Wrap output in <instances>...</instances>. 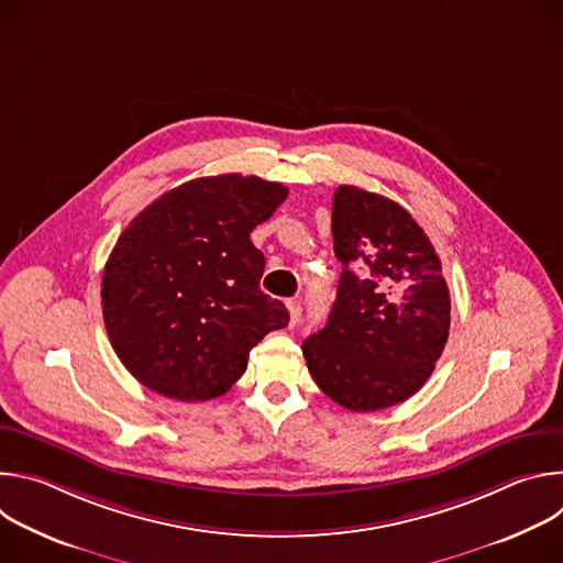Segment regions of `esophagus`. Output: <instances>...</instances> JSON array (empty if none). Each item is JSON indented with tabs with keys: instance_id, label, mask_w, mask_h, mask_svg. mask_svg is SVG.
Instances as JSON below:
<instances>
[{
	"instance_id": "1",
	"label": "esophagus",
	"mask_w": 563,
	"mask_h": 563,
	"mask_svg": "<svg viewBox=\"0 0 563 563\" xmlns=\"http://www.w3.org/2000/svg\"><path fill=\"white\" fill-rule=\"evenodd\" d=\"M287 311H289V330H294L300 323L302 307L298 300H287Z\"/></svg>"
}]
</instances>
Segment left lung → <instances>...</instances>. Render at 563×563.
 <instances>
[{
  "instance_id": "obj_1",
  "label": "left lung",
  "mask_w": 563,
  "mask_h": 563,
  "mask_svg": "<svg viewBox=\"0 0 563 563\" xmlns=\"http://www.w3.org/2000/svg\"><path fill=\"white\" fill-rule=\"evenodd\" d=\"M332 235L343 272L328 325L302 343L307 369L345 410L404 404L448 343L441 261L404 207L350 185L334 194Z\"/></svg>"
}]
</instances>
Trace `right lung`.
<instances>
[{
  "instance_id": "1",
  "label": "right lung",
  "mask_w": 563,
  "mask_h": 563,
  "mask_svg": "<svg viewBox=\"0 0 563 563\" xmlns=\"http://www.w3.org/2000/svg\"><path fill=\"white\" fill-rule=\"evenodd\" d=\"M287 187L256 176L196 178L153 200L122 231L102 276V313L122 365L178 400L224 394L252 347L289 323L261 291L265 256L250 233Z\"/></svg>"
}]
</instances>
